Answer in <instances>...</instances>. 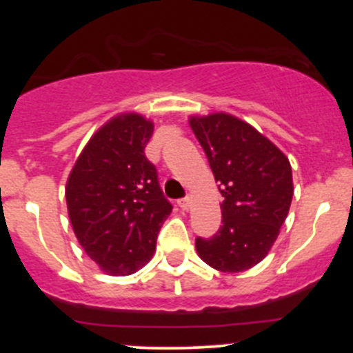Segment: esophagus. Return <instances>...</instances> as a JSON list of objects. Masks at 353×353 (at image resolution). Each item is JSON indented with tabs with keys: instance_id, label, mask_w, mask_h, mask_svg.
Wrapping results in <instances>:
<instances>
[{
	"instance_id": "obj_1",
	"label": "esophagus",
	"mask_w": 353,
	"mask_h": 353,
	"mask_svg": "<svg viewBox=\"0 0 353 353\" xmlns=\"http://www.w3.org/2000/svg\"><path fill=\"white\" fill-rule=\"evenodd\" d=\"M177 205H179L181 210H188L191 206V198L186 196V198H181L179 201H177Z\"/></svg>"
}]
</instances>
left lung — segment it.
<instances>
[{"instance_id": "obj_1", "label": "left lung", "mask_w": 353, "mask_h": 353, "mask_svg": "<svg viewBox=\"0 0 353 353\" xmlns=\"http://www.w3.org/2000/svg\"><path fill=\"white\" fill-rule=\"evenodd\" d=\"M222 193V225L196 237L199 258L212 268L239 273L258 265L276 241L294 194L290 162L251 124L225 112L191 117Z\"/></svg>"}]
</instances>
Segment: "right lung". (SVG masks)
Instances as JSON below:
<instances>
[{
    "mask_svg": "<svg viewBox=\"0 0 353 353\" xmlns=\"http://www.w3.org/2000/svg\"><path fill=\"white\" fill-rule=\"evenodd\" d=\"M154 124L121 114L83 148L66 183V205L83 251L109 275H131L154 256L157 236L172 212L145 147Z\"/></svg>",
    "mask_w": 353,
    "mask_h": 353,
    "instance_id": "right-lung-1",
    "label": "right lung"
}]
</instances>
